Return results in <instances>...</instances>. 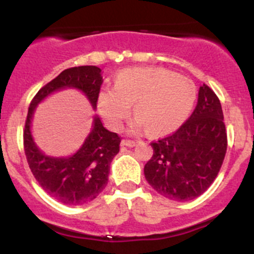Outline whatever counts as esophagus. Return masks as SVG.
<instances>
[{
    "instance_id": "1",
    "label": "esophagus",
    "mask_w": 254,
    "mask_h": 254,
    "mask_svg": "<svg viewBox=\"0 0 254 254\" xmlns=\"http://www.w3.org/2000/svg\"><path fill=\"white\" fill-rule=\"evenodd\" d=\"M136 145L135 141H130V140H123L122 141V146H125V147H134Z\"/></svg>"
}]
</instances>
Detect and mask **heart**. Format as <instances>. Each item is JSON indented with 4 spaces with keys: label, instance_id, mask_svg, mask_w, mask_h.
Returning <instances> with one entry per match:
<instances>
[{
    "label": "heart",
    "instance_id": "obj_1",
    "mask_svg": "<svg viewBox=\"0 0 254 254\" xmlns=\"http://www.w3.org/2000/svg\"><path fill=\"white\" fill-rule=\"evenodd\" d=\"M196 99L190 78L162 67H134L119 72L115 88L99 91L97 107L112 129H119L135 103L136 117L130 131L150 127L155 134L178 129L187 120Z\"/></svg>",
    "mask_w": 254,
    "mask_h": 254
}]
</instances>
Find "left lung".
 Instances as JSON below:
<instances>
[{
	"label": "left lung",
	"mask_w": 254,
	"mask_h": 254,
	"mask_svg": "<svg viewBox=\"0 0 254 254\" xmlns=\"http://www.w3.org/2000/svg\"><path fill=\"white\" fill-rule=\"evenodd\" d=\"M151 146L153 155L143 173L157 193L175 201L201 195L216 178L227 148L221 103L212 89L203 84L189 119Z\"/></svg>",
	"instance_id": "obj_1"
}]
</instances>
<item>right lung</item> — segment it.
I'll list each match as a JSON object with an SVG mask.
<instances>
[{"label": "right lung", "mask_w": 254, "mask_h": 254, "mask_svg": "<svg viewBox=\"0 0 254 254\" xmlns=\"http://www.w3.org/2000/svg\"><path fill=\"white\" fill-rule=\"evenodd\" d=\"M103 83L97 66H78L64 70L39 89L28 109L24 127V151L33 176L43 189L66 205H83L96 199L108 183L113 158L119 152L120 137L103 127L94 114L92 129L81 147L65 157L49 156L38 147L32 134V122L38 104L63 89H77L97 109V98Z\"/></svg>", "instance_id": "right-lung-1"}]
</instances>
